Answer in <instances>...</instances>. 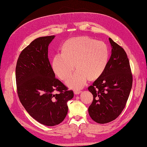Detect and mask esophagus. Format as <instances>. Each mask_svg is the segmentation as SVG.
<instances>
[{
    "instance_id": "esophagus-1",
    "label": "esophagus",
    "mask_w": 147,
    "mask_h": 147,
    "mask_svg": "<svg viewBox=\"0 0 147 147\" xmlns=\"http://www.w3.org/2000/svg\"><path fill=\"white\" fill-rule=\"evenodd\" d=\"M81 92H82V90H78V89L77 90H74V94H76V95H78V94H80Z\"/></svg>"
}]
</instances>
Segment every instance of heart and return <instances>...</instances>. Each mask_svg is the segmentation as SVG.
I'll return each instance as SVG.
<instances>
[{"instance_id":"obj_1","label":"heart","mask_w":147,"mask_h":147,"mask_svg":"<svg viewBox=\"0 0 147 147\" xmlns=\"http://www.w3.org/2000/svg\"><path fill=\"white\" fill-rule=\"evenodd\" d=\"M109 57V49L104 42L88 36L76 37L65 41L62 52L55 55L52 68L60 79L65 80L75 65L77 70L67 79L66 84L71 88L79 89L86 84L89 78L96 79L102 74Z\"/></svg>"}]
</instances>
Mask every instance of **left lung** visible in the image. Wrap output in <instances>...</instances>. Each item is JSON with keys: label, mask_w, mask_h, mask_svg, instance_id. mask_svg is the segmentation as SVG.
Here are the masks:
<instances>
[{"label": "left lung", "mask_w": 147, "mask_h": 147, "mask_svg": "<svg viewBox=\"0 0 147 147\" xmlns=\"http://www.w3.org/2000/svg\"><path fill=\"white\" fill-rule=\"evenodd\" d=\"M111 56L100 77L88 88L93 95L90 117L98 123L111 122L122 112L133 84L129 59L124 49L109 38Z\"/></svg>", "instance_id": "left-lung-1"}]
</instances>
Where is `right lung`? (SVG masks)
Returning a JSON list of instances; mask_svg holds the SVG:
<instances>
[{"label": "right lung", "instance_id": "obj_1", "mask_svg": "<svg viewBox=\"0 0 147 147\" xmlns=\"http://www.w3.org/2000/svg\"><path fill=\"white\" fill-rule=\"evenodd\" d=\"M55 37L34 39L19 55L16 67L20 102L34 119L50 126L63 122L67 102L74 97L73 90L55 78L48 58V46Z\"/></svg>", "mask_w": 147, "mask_h": 147}]
</instances>
